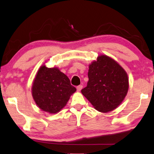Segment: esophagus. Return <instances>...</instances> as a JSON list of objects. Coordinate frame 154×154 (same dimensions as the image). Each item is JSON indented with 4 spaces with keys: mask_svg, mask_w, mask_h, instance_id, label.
Returning a JSON list of instances; mask_svg holds the SVG:
<instances>
[{
    "mask_svg": "<svg viewBox=\"0 0 154 154\" xmlns=\"http://www.w3.org/2000/svg\"><path fill=\"white\" fill-rule=\"evenodd\" d=\"M82 88H83V86H82V85H79V86H77V90L78 92L81 91V90L82 89Z\"/></svg>",
    "mask_w": 154,
    "mask_h": 154,
    "instance_id": "34e87169",
    "label": "esophagus"
}]
</instances>
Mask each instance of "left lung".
<instances>
[{
	"label": "left lung",
	"mask_w": 154,
	"mask_h": 154,
	"mask_svg": "<svg viewBox=\"0 0 154 154\" xmlns=\"http://www.w3.org/2000/svg\"><path fill=\"white\" fill-rule=\"evenodd\" d=\"M87 86L82 93L97 110L112 111L125 99L129 88L128 75L113 59L99 56L89 66Z\"/></svg>",
	"instance_id": "left-lung-1"
}]
</instances>
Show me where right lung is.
Here are the masks:
<instances>
[{
    "mask_svg": "<svg viewBox=\"0 0 154 154\" xmlns=\"http://www.w3.org/2000/svg\"><path fill=\"white\" fill-rule=\"evenodd\" d=\"M76 91L70 79L57 68L42 66L39 69L32 86L33 98L42 110L55 114L66 105Z\"/></svg>",
    "mask_w": 154,
    "mask_h": 154,
    "instance_id": "1",
    "label": "right lung"
}]
</instances>
